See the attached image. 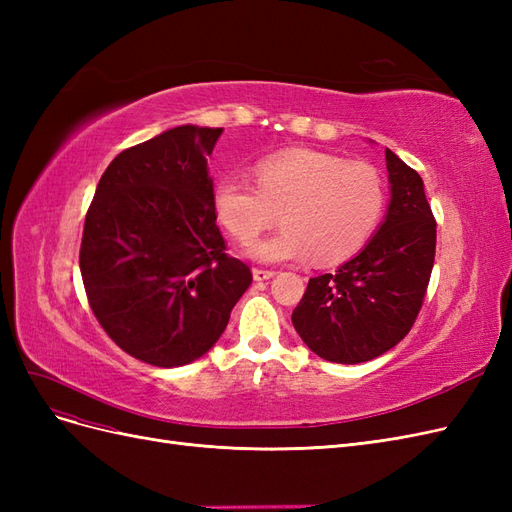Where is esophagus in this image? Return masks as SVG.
Listing matches in <instances>:
<instances>
[{"label": "esophagus", "mask_w": 512, "mask_h": 512, "mask_svg": "<svg viewBox=\"0 0 512 512\" xmlns=\"http://www.w3.org/2000/svg\"><path fill=\"white\" fill-rule=\"evenodd\" d=\"M254 280L256 282H265V280H271V277L275 275V271H269V269H254Z\"/></svg>", "instance_id": "esophagus-1"}]
</instances>
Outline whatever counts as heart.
I'll return each mask as SVG.
<instances>
[{
    "mask_svg": "<svg viewBox=\"0 0 512 512\" xmlns=\"http://www.w3.org/2000/svg\"><path fill=\"white\" fill-rule=\"evenodd\" d=\"M256 183L226 175L215 183L211 203L218 222L241 243L254 241L277 220L284 230L252 243L247 254L260 262L318 265L354 256L374 235L386 203L376 166L314 149H286L262 158Z\"/></svg>",
    "mask_w": 512,
    "mask_h": 512,
    "instance_id": "b5f03b06",
    "label": "heart"
}]
</instances>
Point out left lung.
<instances>
[{
    "label": "left lung",
    "mask_w": 512,
    "mask_h": 512,
    "mask_svg": "<svg viewBox=\"0 0 512 512\" xmlns=\"http://www.w3.org/2000/svg\"><path fill=\"white\" fill-rule=\"evenodd\" d=\"M391 203L374 237L335 273L312 277L292 324L331 363H365L404 339L421 312L436 258L423 179L386 149Z\"/></svg>",
    "instance_id": "1"
}]
</instances>
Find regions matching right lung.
<instances>
[{
  "label": "right lung",
  "instance_id": "1",
  "mask_svg": "<svg viewBox=\"0 0 512 512\" xmlns=\"http://www.w3.org/2000/svg\"><path fill=\"white\" fill-rule=\"evenodd\" d=\"M220 134L179 126L121 151L87 211L79 262L89 305L106 335L149 365L200 359L252 284L215 224L207 158Z\"/></svg>",
  "mask_w": 512,
  "mask_h": 512
}]
</instances>
